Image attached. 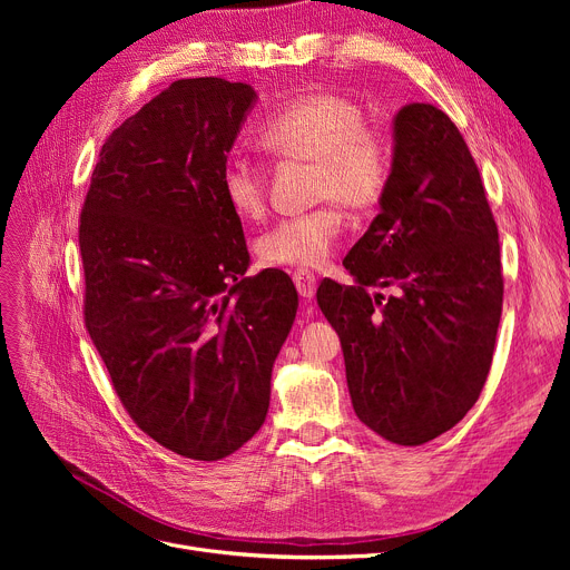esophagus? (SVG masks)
Instances as JSON below:
<instances>
[{
	"label": "esophagus",
	"instance_id": "34e87169",
	"mask_svg": "<svg viewBox=\"0 0 570 570\" xmlns=\"http://www.w3.org/2000/svg\"><path fill=\"white\" fill-rule=\"evenodd\" d=\"M293 282H295L297 293L307 297V301H312V297L316 295V277H314V273H309V269H297V273L293 275Z\"/></svg>",
	"mask_w": 570,
	"mask_h": 570
}]
</instances>
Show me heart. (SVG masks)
Instances as JSON below:
<instances>
[{
	"label": "heart",
	"instance_id": "b5f03b06",
	"mask_svg": "<svg viewBox=\"0 0 570 570\" xmlns=\"http://www.w3.org/2000/svg\"><path fill=\"white\" fill-rule=\"evenodd\" d=\"M261 142L284 159L314 161V196L337 198L351 209L381 200L393 173V142L379 127L365 125L363 108L346 97L312 92L297 97L267 119ZM222 191L235 215L254 219L265 209V173L247 157H228ZM344 228L337 203L295 215L267 228L258 256L267 265L318 267L331 258Z\"/></svg>",
	"mask_w": 570,
	"mask_h": 570
}]
</instances>
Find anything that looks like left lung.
<instances>
[{
	"label": "left lung",
	"mask_w": 570,
	"mask_h": 570,
	"mask_svg": "<svg viewBox=\"0 0 570 570\" xmlns=\"http://www.w3.org/2000/svg\"><path fill=\"white\" fill-rule=\"evenodd\" d=\"M379 207L344 258L355 284L323 279L316 301L340 335L355 415L387 441L421 445L481 395L503 303L481 173L436 106L406 104L395 115ZM383 287L394 293L383 298Z\"/></svg>",
	"instance_id": "8db88e82"
}]
</instances>
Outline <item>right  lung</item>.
<instances>
[{"label":"right lung","instance_id":"add662e5","mask_svg":"<svg viewBox=\"0 0 570 570\" xmlns=\"http://www.w3.org/2000/svg\"><path fill=\"white\" fill-rule=\"evenodd\" d=\"M256 99L247 82L175 80L108 136L80 215L85 325L115 393L147 436L200 462L265 423L297 312L282 269L245 277L222 191Z\"/></svg>","mask_w":570,"mask_h":570}]
</instances>
